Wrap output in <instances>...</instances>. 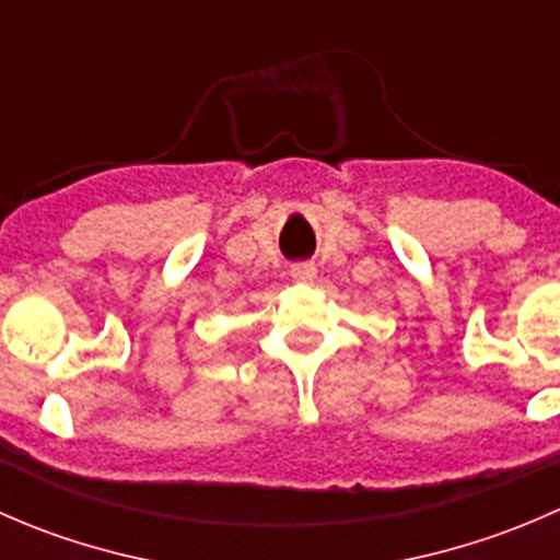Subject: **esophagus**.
Listing matches in <instances>:
<instances>
[{"instance_id":"obj_1","label":"esophagus","mask_w":560,"mask_h":560,"mask_svg":"<svg viewBox=\"0 0 560 560\" xmlns=\"http://www.w3.org/2000/svg\"><path fill=\"white\" fill-rule=\"evenodd\" d=\"M290 276L298 281V284H312L316 279V268L312 262H295L290 268Z\"/></svg>"}]
</instances>
